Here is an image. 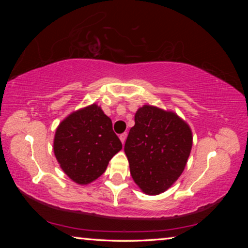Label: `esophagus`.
Returning <instances> with one entry per match:
<instances>
[{
  "label": "esophagus",
  "mask_w": 248,
  "mask_h": 248,
  "mask_svg": "<svg viewBox=\"0 0 248 248\" xmlns=\"http://www.w3.org/2000/svg\"><path fill=\"white\" fill-rule=\"evenodd\" d=\"M127 136H128V133H127V132H124V133H121L120 136H119V138H120V141L123 142V143H124L125 139H127Z\"/></svg>",
  "instance_id": "34e87169"
}]
</instances>
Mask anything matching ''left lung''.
Instances as JSON below:
<instances>
[{
  "mask_svg": "<svg viewBox=\"0 0 248 248\" xmlns=\"http://www.w3.org/2000/svg\"><path fill=\"white\" fill-rule=\"evenodd\" d=\"M124 144L130 173L142 191L158 195L183 173L192 136L188 124L170 111L145 105L134 116Z\"/></svg>",
  "mask_w": 248,
  "mask_h": 248,
  "instance_id": "1",
  "label": "left lung"
}]
</instances>
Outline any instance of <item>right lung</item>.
<instances>
[{
	"label": "right lung",
	"instance_id": "right-lung-1",
	"mask_svg": "<svg viewBox=\"0 0 248 248\" xmlns=\"http://www.w3.org/2000/svg\"><path fill=\"white\" fill-rule=\"evenodd\" d=\"M121 148L110 118L95 104L62 121L53 142L54 155L61 169L79 185L98 178Z\"/></svg>",
	"mask_w": 248,
	"mask_h": 248
}]
</instances>
